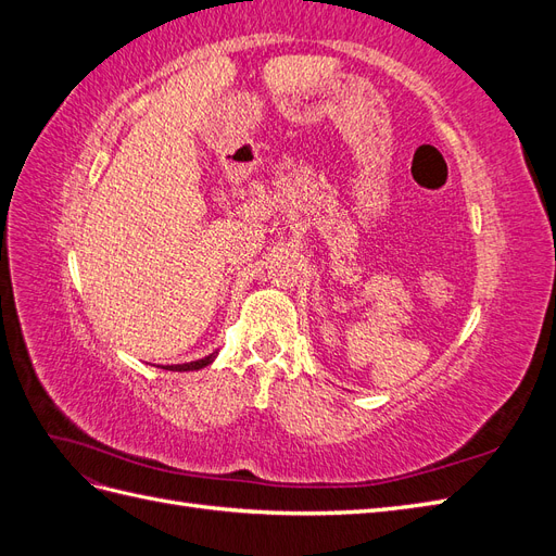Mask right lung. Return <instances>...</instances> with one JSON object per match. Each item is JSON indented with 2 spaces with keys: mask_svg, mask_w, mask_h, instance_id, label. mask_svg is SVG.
I'll list each match as a JSON object with an SVG mask.
<instances>
[{
  "mask_svg": "<svg viewBox=\"0 0 556 556\" xmlns=\"http://www.w3.org/2000/svg\"><path fill=\"white\" fill-rule=\"evenodd\" d=\"M215 357H217V350H215V352H211V355H208V357H204V359L188 362V364H172V366H162V368H166V371H199V368H204V366L213 364V362H215Z\"/></svg>",
  "mask_w": 556,
  "mask_h": 556,
  "instance_id": "right-lung-1",
  "label": "right lung"
}]
</instances>
